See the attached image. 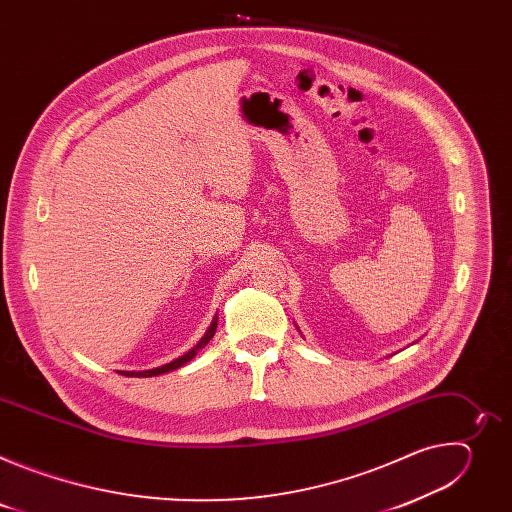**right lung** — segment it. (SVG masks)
<instances>
[{"instance_id": "add662e5", "label": "right lung", "mask_w": 512, "mask_h": 512, "mask_svg": "<svg viewBox=\"0 0 512 512\" xmlns=\"http://www.w3.org/2000/svg\"><path fill=\"white\" fill-rule=\"evenodd\" d=\"M216 324H218V316H214V318H212V322H210V326H208L206 334L198 340V344H196V346H192L186 354H182V356L174 358L172 362L162 364V367L148 369V371H117V373H121V375H125V377H139V379H141V377H158V375H164V373L176 371V369H180V367H182V364L190 362V360L198 354V350H200V348H204V346L210 342V338H212V336H214V332H216Z\"/></svg>"}]
</instances>
